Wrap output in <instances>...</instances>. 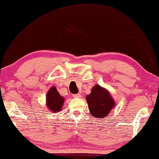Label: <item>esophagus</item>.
<instances>
[{
    "instance_id": "esophagus-1",
    "label": "esophagus",
    "mask_w": 159,
    "mask_h": 159,
    "mask_svg": "<svg viewBox=\"0 0 159 159\" xmlns=\"http://www.w3.org/2000/svg\"><path fill=\"white\" fill-rule=\"evenodd\" d=\"M73 96H74V98H80L81 95H80V93H76V94H74L73 95Z\"/></svg>"
}]
</instances>
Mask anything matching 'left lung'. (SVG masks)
<instances>
[{
    "label": "left lung",
    "mask_w": 159,
    "mask_h": 159,
    "mask_svg": "<svg viewBox=\"0 0 159 159\" xmlns=\"http://www.w3.org/2000/svg\"><path fill=\"white\" fill-rule=\"evenodd\" d=\"M86 100L90 113L96 118L107 117L115 107V102L110 93L99 85L93 88L90 94L86 96Z\"/></svg>",
    "instance_id": "left-lung-1"
}]
</instances>
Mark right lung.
<instances>
[{
	"mask_svg": "<svg viewBox=\"0 0 159 159\" xmlns=\"http://www.w3.org/2000/svg\"><path fill=\"white\" fill-rule=\"evenodd\" d=\"M64 99L57 91L56 87L49 89L47 95V105L50 110L55 113L61 110Z\"/></svg>",
	"mask_w": 159,
	"mask_h": 159,
	"instance_id": "1",
	"label": "right lung"
}]
</instances>
